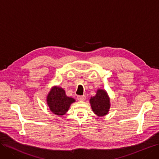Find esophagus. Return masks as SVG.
<instances>
[{
    "instance_id": "esophagus-1",
    "label": "esophagus",
    "mask_w": 159,
    "mask_h": 159,
    "mask_svg": "<svg viewBox=\"0 0 159 159\" xmlns=\"http://www.w3.org/2000/svg\"><path fill=\"white\" fill-rule=\"evenodd\" d=\"M77 99L79 101H84L86 99V96H78Z\"/></svg>"
}]
</instances>
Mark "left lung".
Wrapping results in <instances>:
<instances>
[{
  "mask_svg": "<svg viewBox=\"0 0 159 159\" xmlns=\"http://www.w3.org/2000/svg\"><path fill=\"white\" fill-rule=\"evenodd\" d=\"M90 102L92 111L98 116H102L107 114L110 108V100L105 90H98L96 95L91 98Z\"/></svg>",
  "mask_w": 159,
  "mask_h": 159,
  "instance_id": "8db88e82",
  "label": "left lung"
}]
</instances>
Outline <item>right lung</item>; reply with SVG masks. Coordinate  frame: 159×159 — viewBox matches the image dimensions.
<instances>
[{"label": "right lung", "instance_id": "1", "mask_svg": "<svg viewBox=\"0 0 159 159\" xmlns=\"http://www.w3.org/2000/svg\"><path fill=\"white\" fill-rule=\"evenodd\" d=\"M75 100L66 95L65 90L60 87H54L47 96V103L52 112L57 115H63L67 113L70 104Z\"/></svg>", "mask_w": 159, "mask_h": 159}]
</instances>
